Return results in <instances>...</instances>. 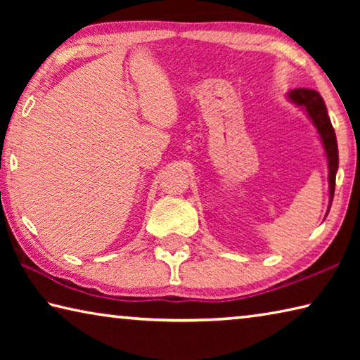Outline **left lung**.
Here are the masks:
<instances>
[{"label":"left lung","mask_w":360,"mask_h":360,"mask_svg":"<svg viewBox=\"0 0 360 360\" xmlns=\"http://www.w3.org/2000/svg\"><path fill=\"white\" fill-rule=\"evenodd\" d=\"M288 98L290 103H294L297 108H300L302 111H304V114L308 115V119L313 122L314 129L318 130L322 148H324L328 167V208L326 212L327 216L332 206L335 193V178H337L338 172V144L330 117H328L326 103L322 100V96L311 89L290 90L288 94Z\"/></svg>","instance_id":"1"}]
</instances>
